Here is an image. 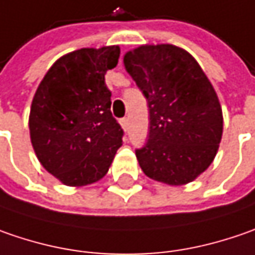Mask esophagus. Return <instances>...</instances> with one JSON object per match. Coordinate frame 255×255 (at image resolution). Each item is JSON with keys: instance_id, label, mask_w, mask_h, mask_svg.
I'll list each match as a JSON object with an SVG mask.
<instances>
[{"instance_id": "esophagus-1", "label": "esophagus", "mask_w": 255, "mask_h": 255, "mask_svg": "<svg viewBox=\"0 0 255 255\" xmlns=\"http://www.w3.org/2000/svg\"><path fill=\"white\" fill-rule=\"evenodd\" d=\"M120 124H121V127L124 128V131H127L128 126H129V123H128V118H121V120H120Z\"/></svg>"}]
</instances>
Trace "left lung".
I'll return each mask as SVG.
<instances>
[{"instance_id": "1", "label": "left lung", "mask_w": 255, "mask_h": 255, "mask_svg": "<svg viewBox=\"0 0 255 255\" xmlns=\"http://www.w3.org/2000/svg\"><path fill=\"white\" fill-rule=\"evenodd\" d=\"M124 65L148 103V141L135 151L141 170L158 183H191L214 161L223 137L213 84L190 52L171 44L139 45L126 52Z\"/></svg>"}]
</instances>
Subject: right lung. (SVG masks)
<instances>
[{"label": "right lung", "mask_w": 255, "mask_h": 255, "mask_svg": "<svg viewBox=\"0 0 255 255\" xmlns=\"http://www.w3.org/2000/svg\"><path fill=\"white\" fill-rule=\"evenodd\" d=\"M120 47L81 48L51 65L31 103L29 137L41 165L70 187L100 181L123 145L106 72Z\"/></svg>", "instance_id": "obj_1"}]
</instances>
